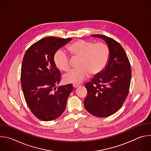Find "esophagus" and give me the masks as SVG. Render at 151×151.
<instances>
[{"label":"esophagus","instance_id":"esophagus-1","mask_svg":"<svg viewBox=\"0 0 151 151\" xmlns=\"http://www.w3.org/2000/svg\"><path fill=\"white\" fill-rule=\"evenodd\" d=\"M81 86V85H79V84H78V83H73V87L75 88H78V87H80Z\"/></svg>","mask_w":151,"mask_h":151}]
</instances>
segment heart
<instances>
[{
	"label": "heart",
	"mask_w": 151,
	"mask_h": 151,
	"mask_svg": "<svg viewBox=\"0 0 151 151\" xmlns=\"http://www.w3.org/2000/svg\"><path fill=\"white\" fill-rule=\"evenodd\" d=\"M68 50L72 58H80L79 68L71 70L63 76L68 83H79L89 77L90 73L98 75L102 73L108 64L110 51L104 42L94 43L91 40H78L70 44ZM55 66L62 71H68L72 66V59L66 52L58 50L54 55Z\"/></svg>",
	"instance_id": "1"
}]
</instances>
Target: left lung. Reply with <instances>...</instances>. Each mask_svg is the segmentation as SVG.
<instances>
[{
    "mask_svg": "<svg viewBox=\"0 0 151 151\" xmlns=\"http://www.w3.org/2000/svg\"><path fill=\"white\" fill-rule=\"evenodd\" d=\"M93 37L102 38L110 51L109 62L100 74L85 84L87 95L83 103L85 109L100 118L109 116L122 107L130 88L132 69L128 57L118 42L101 35Z\"/></svg>",
    "mask_w": 151,
    "mask_h": 151,
    "instance_id": "8db88e82",
    "label": "left lung"
}]
</instances>
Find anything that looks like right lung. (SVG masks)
Listing matches in <instances>:
<instances>
[{
    "mask_svg": "<svg viewBox=\"0 0 151 151\" xmlns=\"http://www.w3.org/2000/svg\"><path fill=\"white\" fill-rule=\"evenodd\" d=\"M71 40L44 37L31 45L23 57L21 82L24 97L31 112L42 121L59 117L73 89L72 84L55 87L61 75L53 60L55 53Z\"/></svg>",
    "mask_w": 151,
    "mask_h": 151,
    "instance_id": "obj_1",
    "label": "right lung"
}]
</instances>
